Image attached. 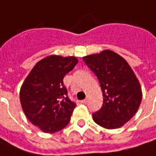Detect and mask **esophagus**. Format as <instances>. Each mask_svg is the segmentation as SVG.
I'll return each instance as SVG.
<instances>
[{
	"label": "esophagus",
	"instance_id": "1",
	"mask_svg": "<svg viewBox=\"0 0 156 156\" xmlns=\"http://www.w3.org/2000/svg\"><path fill=\"white\" fill-rule=\"evenodd\" d=\"M87 102H88V100L87 99H83L81 101V104H83V105H86L87 104Z\"/></svg>",
	"mask_w": 156,
	"mask_h": 156
}]
</instances>
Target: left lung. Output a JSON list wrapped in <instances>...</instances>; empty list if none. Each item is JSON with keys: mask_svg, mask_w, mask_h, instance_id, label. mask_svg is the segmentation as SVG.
I'll use <instances>...</instances> for the list:
<instances>
[{"mask_svg": "<svg viewBox=\"0 0 156 156\" xmlns=\"http://www.w3.org/2000/svg\"><path fill=\"white\" fill-rule=\"evenodd\" d=\"M98 79L103 91V106L92 114L101 127L113 129L129 122L142 101V89L127 61L110 50L83 58Z\"/></svg>", "mask_w": 156, "mask_h": 156, "instance_id": "1", "label": "left lung"}]
</instances>
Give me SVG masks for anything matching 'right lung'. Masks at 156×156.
Wrapping results in <instances>:
<instances>
[{
  "label": "right lung",
  "instance_id": "add662e5",
  "mask_svg": "<svg viewBox=\"0 0 156 156\" xmlns=\"http://www.w3.org/2000/svg\"><path fill=\"white\" fill-rule=\"evenodd\" d=\"M78 64L75 57L51 55L39 61L25 79L20 99L25 115L46 133L67 125L76 104L67 96L63 79Z\"/></svg>",
  "mask_w": 156,
  "mask_h": 156
}]
</instances>
